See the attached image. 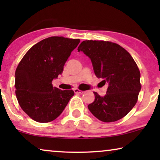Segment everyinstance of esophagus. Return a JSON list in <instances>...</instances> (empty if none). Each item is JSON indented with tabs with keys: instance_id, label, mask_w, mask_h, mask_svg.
<instances>
[{
	"instance_id": "1",
	"label": "esophagus",
	"mask_w": 160,
	"mask_h": 160,
	"mask_svg": "<svg viewBox=\"0 0 160 160\" xmlns=\"http://www.w3.org/2000/svg\"><path fill=\"white\" fill-rule=\"evenodd\" d=\"M74 92L78 93V94H83L84 92L82 91V90H79V89H74Z\"/></svg>"
}]
</instances>
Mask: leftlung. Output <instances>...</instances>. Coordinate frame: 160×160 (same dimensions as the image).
Wrapping results in <instances>:
<instances>
[{
	"mask_svg": "<svg viewBox=\"0 0 160 160\" xmlns=\"http://www.w3.org/2000/svg\"><path fill=\"white\" fill-rule=\"evenodd\" d=\"M78 52L89 58L95 76L108 85L103 97L94 92L89 110L104 122L123 118L136 104L141 89V73L132 56L121 46L103 41H82Z\"/></svg>",
	"mask_w": 160,
	"mask_h": 160,
	"instance_id": "1",
	"label": "left lung"
}]
</instances>
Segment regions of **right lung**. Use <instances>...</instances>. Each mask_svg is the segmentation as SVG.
Returning <instances> with one entry per match:
<instances>
[{"instance_id":"add662e5","label":"right lung","mask_w":160,"mask_h":160,"mask_svg":"<svg viewBox=\"0 0 160 160\" xmlns=\"http://www.w3.org/2000/svg\"><path fill=\"white\" fill-rule=\"evenodd\" d=\"M79 39L53 36L30 48L15 72L16 96L22 109L35 121L57 119L74 95L73 90L53 87L52 82L62 73L64 65Z\"/></svg>"}]
</instances>
